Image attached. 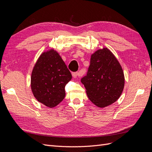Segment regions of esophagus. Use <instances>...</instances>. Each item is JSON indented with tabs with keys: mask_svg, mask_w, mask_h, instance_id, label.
<instances>
[{
	"mask_svg": "<svg viewBox=\"0 0 152 152\" xmlns=\"http://www.w3.org/2000/svg\"><path fill=\"white\" fill-rule=\"evenodd\" d=\"M72 76L73 78H77L79 76H81V73L80 72H73L72 73Z\"/></svg>",
	"mask_w": 152,
	"mask_h": 152,
	"instance_id": "1",
	"label": "esophagus"
}]
</instances>
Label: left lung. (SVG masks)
<instances>
[{
    "label": "left lung",
    "mask_w": 152,
    "mask_h": 152,
    "mask_svg": "<svg viewBox=\"0 0 152 152\" xmlns=\"http://www.w3.org/2000/svg\"><path fill=\"white\" fill-rule=\"evenodd\" d=\"M91 102L99 108L115 103L124 87L122 68L114 54L107 48L91 54L87 75L81 79Z\"/></svg>",
    "instance_id": "obj_1"
}]
</instances>
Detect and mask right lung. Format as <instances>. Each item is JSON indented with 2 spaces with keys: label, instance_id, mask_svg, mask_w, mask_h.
I'll use <instances>...</instances> for the list:
<instances>
[{
  "label": "right lung",
  "instance_id": "right-lung-1",
  "mask_svg": "<svg viewBox=\"0 0 152 152\" xmlns=\"http://www.w3.org/2000/svg\"><path fill=\"white\" fill-rule=\"evenodd\" d=\"M72 74L56 50L49 49L40 54L31 75V89L39 102L49 108L61 103L65 87Z\"/></svg>",
  "mask_w": 152,
  "mask_h": 152
}]
</instances>
